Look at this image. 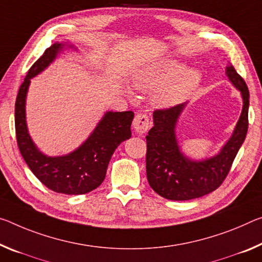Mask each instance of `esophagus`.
I'll use <instances>...</instances> for the list:
<instances>
[{"mask_svg": "<svg viewBox=\"0 0 262 262\" xmlns=\"http://www.w3.org/2000/svg\"><path fill=\"white\" fill-rule=\"evenodd\" d=\"M133 126H134V129L138 134H144V133L149 129V127H150L148 115L144 113H140L136 115L134 118V121H133Z\"/></svg>", "mask_w": 262, "mask_h": 262, "instance_id": "obj_1", "label": "esophagus"}]
</instances>
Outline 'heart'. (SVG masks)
<instances>
[{"label":"heart","mask_w":262,"mask_h":262,"mask_svg":"<svg viewBox=\"0 0 262 262\" xmlns=\"http://www.w3.org/2000/svg\"><path fill=\"white\" fill-rule=\"evenodd\" d=\"M176 61H167L138 70L133 74L132 84L139 91H149L159 87L154 94V102L160 107L177 105L192 92L201 80L196 69H185Z\"/></svg>","instance_id":"heart-1"}]
</instances>
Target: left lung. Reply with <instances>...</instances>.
<instances>
[{"instance_id": "left-lung-1", "label": "left lung", "mask_w": 262, "mask_h": 262, "mask_svg": "<svg viewBox=\"0 0 262 262\" xmlns=\"http://www.w3.org/2000/svg\"><path fill=\"white\" fill-rule=\"evenodd\" d=\"M226 76L242 93L243 112L231 139L217 155L192 161L181 151L175 129L185 103L154 112V127L146 136L147 178L151 189L163 198L189 201L205 196L219 188L230 172L247 134L250 92L232 65L226 66Z\"/></svg>"}]
</instances>
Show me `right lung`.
I'll return each instance as SVG.
<instances>
[{
  "label": "right lung",
  "mask_w": 262,
  "mask_h": 262,
  "mask_svg": "<svg viewBox=\"0 0 262 262\" xmlns=\"http://www.w3.org/2000/svg\"><path fill=\"white\" fill-rule=\"evenodd\" d=\"M65 47L55 43L31 66L19 87L15 103V129L19 151L34 175L50 190L65 194H84L105 180L111 157L119 144L132 136V111L107 112L80 147L64 156H47L36 147L28 132L26 99L30 79L56 59Z\"/></svg>",
  "instance_id": "obj_1"
}]
</instances>
